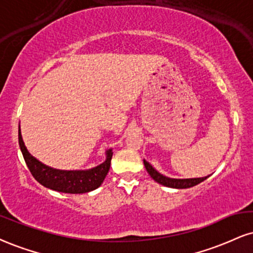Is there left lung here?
<instances>
[{
    "mask_svg": "<svg viewBox=\"0 0 253 253\" xmlns=\"http://www.w3.org/2000/svg\"><path fill=\"white\" fill-rule=\"evenodd\" d=\"M144 165L147 169L148 174H150L152 178L154 179L157 182L164 185V186L167 187H172V188H190L196 186V185L200 184V182L208 179L210 175L208 176H203V178H191V179H173V178H169V176H165L163 174H160L159 172L157 171L156 169L152 167L151 164H148L147 161L144 160Z\"/></svg>",
    "mask_w": 253,
    "mask_h": 253,
    "instance_id": "left-lung-1",
    "label": "left lung"
}]
</instances>
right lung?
Here are the masks:
<instances>
[{
	"label": "right lung",
	"instance_id": "right-lung-1",
	"mask_svg": "<svg viewBox=\"0 0 253 253\" xmlns=\"http://www.w3.org/2000/svg\"><path fill=\"white\" fill-rule=\"evenodd\" d=\"M19 144L24 161L36 180L44 187L62 193H87L99 187L107 175L112 157H113V152L108 150L106 151V160L99 166L90 169H84V171H62V169L45 166L44 164L33 157L24 146L20 128Z\"/></svg>",
	"mask_w": 253,
	"mask_h": 253
}]
</instances>
